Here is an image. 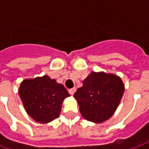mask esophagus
Segmentation results:
<instances>
[{"mask_svg":"<svg viewBox=\"0 0 149 149\" xmlns=\"http://www.w3.org/2000/svg\"><path fill=\"white\" fill-rule=\"evenodd\" d=\"M76 88H70V89H68V93L70 95H73L75 93V92H76Z\"/></svg>","mask_w":149,"mask_h":149,"instance_id":"34e87169","label":"esophagus"}]
</instances>
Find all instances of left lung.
Here are the masks:
<instances>
[{
  "instance_id": "1",
  "label": "left lung",
  "mask_w": 149,
  "mask_h": 149,
  "mask_svg": "<svg viewBox=\"0 0 149 149\" xmlns=\"http://www.w3.org/2000/svg\"><path fill=\"white\" fill-rule=\"evenodd\" d=\"M125 92L121 78L113 73L91 72L73 97L81 116L88 121L100 124L111 118Z\"/></svg>"
}]
</instances>
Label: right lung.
Masks as SVG:
<instances>
[{
    "label": "right lung",
    "mask_w": 149,
    "mask_h": 149,
    "mask_svg": "<svg viewBox=\"0 0 149 149\" xmlns=\"http://www.w3.org/2000/svg\"><path fill=\"white\" fill-rule=\"evenodd\" d=\"M18 93L28 115L40 124L49 123L57 118L63 101L70 97L63 84L47 75L24 79Z\"/></svg>",
    "instance_id": "obj_1"
}]
</instances>
